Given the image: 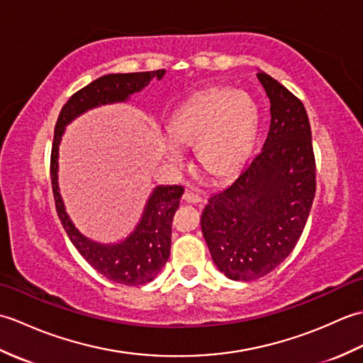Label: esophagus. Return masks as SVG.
<instances>
[{"mask_svg":"<svg viewBox=\"0 0 363 363\" xmlns=\"http://www.w3.org/2000/svg\"><path fill=\"white\" fill-rule=\"evenodd\" d=\"M182 199H184V201H186V203H190V204H199V203L203 201L201 196L194 194V191H190V190H186V194H184Z\"/></svg>","mask_w":363,"mask_h":363,"instance_id":"34e87169","label":"esophagus"}]
</instances>
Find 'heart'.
<instances>
[{"label":"heart","mask_w":363,"mask_h":363,"mask_svg":"<svg viewBox=\"0 0 363 363\" xmlns=\"http://www.w3.org/2000/svg\"><path fill=\"white\" fill-rule=\"evenodd\" d=\"M259 128L257 106L243 90H201L176 109L168 123L173 142H164L173 164L184 160L179 146L195 148L198 164L212 179L225 181L240 172Z\"/></svg>","instance_id":"b5f03b06"}]
</instances>
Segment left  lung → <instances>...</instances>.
<instances>
[{
	"label": "left lung",
	"instance_id": "8db88e82",
	"mask_svg": "<svg viewBox=\"0 0 363 363\" xmlns=\"http://www.w3.org/2000/svg\"><path fill=\"white\" fill-rule=\"evenodd\" d=\"M257 78L269 98L264 146L225 190L209 198L201 229L213 264L233 281H254L295 248L313 203L315 157L304 104L272 76Z\"/></svg>",
	"mask_w": 363,
	"mask_h": 363
}]
</instances>
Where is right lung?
I'll return each instance as SVG.
<instances>
[{"mask_svg":"<svg viewBox=\"0 0 363 363\" xmlns=\"http://www.w3.org/2000/svg\"><path fill=\"white\" fill-rule=\"evenodd\" d=\"M165 70L142 73H112L90 82L68 99L59 113L51 150V186L60 223L81 256L109 281L123 285H143L152 281L169 257L172 221L184 194L181 186H157L145 204L140 221L133 233L118 243H98L79 233L65 211L59 191V145L65 128L99 106L126 103L142 91L151 79L160 81Z\"/></svg>","mask_w":363,"mask_h":363,"instance_id":"1","label":"right lung"}]
</instances>
